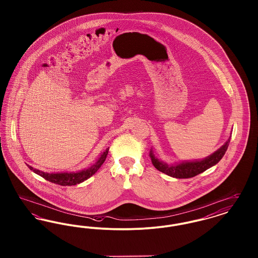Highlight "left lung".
<instances>
[{
  "label": "left lung",
  "mask_w": 258,
  "mask_h": 258,
  "mask_svg": "<svg viewBox=\"0 0 258 258\" xmlns=\"http://www.w3.org/2000/svg\"><path fill=\"white\" fill-rule=\"evenodd\" d=\"M230 139H228L226 141V143L220 148L217 152H215L213 155H211L210 157H207L206 159L202 160H198V161H187V162H182L176 165H168L162 161L158 160L153 151H150V158L152 160L153 165L159 170L162 172L170 177L173 178H177V179H187V178H191L195 177L198 174L202 173V172L207 170L210 167L214 166L215 164H217L220 160L222 159V157L224 156L228 145H229Z\"/></svg>",
  "instance_id": "1"
}]
</instances>
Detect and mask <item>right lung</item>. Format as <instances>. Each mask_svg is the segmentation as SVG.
Segmentation results:
<instances>
[{"label":"right lung","mask_w":258,"mask_h":258,"mask_svg":"<svg viewBox=\"0 0 258 258\" xmlns=\"http://www.w3.org/2000/svg\"><path fill=\"white\" fill-rule=\"evenodd\" d=\"M108 150H109V148H107L103 152L101 157L98 159V161L93 166H91L90 168L85 169V170L76 172V173H45V172L35 169L30 165H28V167L31 170L35 172L36 174L41 176L42 178H44L45 180L49 181L51 183L60 184V185H63V186L74 185V184H80V183L84 182L85 180L89 179L91 176H93L96 172L98 171L99 167L102 165V163L104 162V160L107 157Z\"/></svg>","instance_id":"right-lung-1"}]
</instances>
